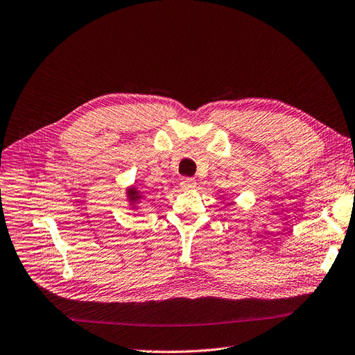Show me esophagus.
<instances>
[{
  "label": "esophagus",
  "mask_w": 355,
  "mask_h": 355,
  "mask_svg": "<svg viewBox=\"0 0 355 355\" xmlns=\"http://www.w3.org/2000/svg\"><path fill=\"white\" fill-rule=\"evenodd\" d=\"M180 186H181L182 190H193V189L197 186V182H196L194 178L184 177V178H181V181H180Z\"/></svg>",
  "instance_id": "34e87169"
}]
</instances>
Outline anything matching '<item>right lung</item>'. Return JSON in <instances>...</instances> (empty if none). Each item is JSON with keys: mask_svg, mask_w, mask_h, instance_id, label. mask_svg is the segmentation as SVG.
I'll return each instance as SVG.
<instances>
[{"mask_svg": "<svg viewBox=\"0 0 355 355\" xmlns=\"http://www.w3.org/2000/svg\"><path fill=\"white\" fill-rule=\"evenodd\" d=\"M126 194H128V200H129L132 209H136L137 207L136 205L139 203V200H142V193L136 187H130L126 190Z\"/></svg>", "mask_w": 355, "mask_h": 355, "instance_id": "obj_1", "label": "right lung"}]
</instances>
